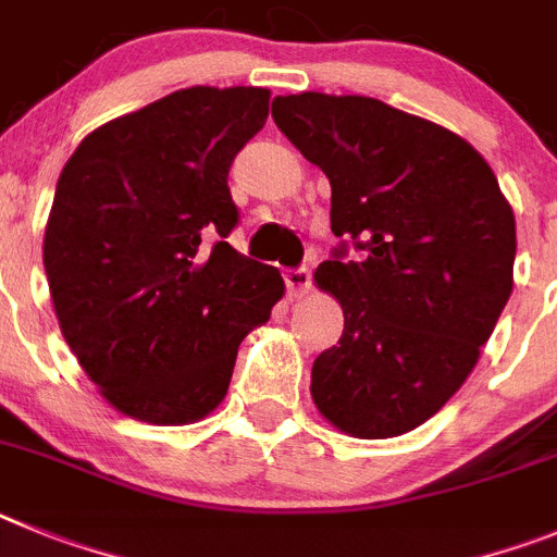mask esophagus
<instances>
[{
	"label": "esophagus",
	"mask_w": 557,
	"mask_h": 557,
	"mask_svg": "<svg viewBox=\"0 0 557 557\" xmlns=\"http://www.w3.org/2000/svg\"><path fill=\"white\" fill-rule=\"evenodd\" d=\"M285 285H288L290 297H305L313 288V277H310L308 269H290V272H285Z\"/></svg>",
	"instance_id": "obj_1"
}]
</instances>
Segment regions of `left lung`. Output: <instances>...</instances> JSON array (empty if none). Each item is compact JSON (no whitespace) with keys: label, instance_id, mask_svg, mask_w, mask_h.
Wrapping results in <instances>:
<instances>
[{"label":"left lung","instance_id":"obj_1","mask_svg":"<svg viewBox=\"0 0 557 557\" xmlns=\"http://www.w3.org/2000/svg\"><path fill=\"white\" fill-rule=\"evenodd\" d=\"M274 124L333 188L330 230L349 235L313 280L344 310L313 360L310 397L355 438L419 428L472 374L513 290L516 219L483 154L453 129L372 97L305 91Z\"/></svg>","mask_w":557,"mask_h":557}]
</instances>
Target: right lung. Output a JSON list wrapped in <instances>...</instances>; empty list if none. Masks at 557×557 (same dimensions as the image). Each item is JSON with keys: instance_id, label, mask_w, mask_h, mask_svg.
<instances>
[{"instance_id": "add662e5", "label": "right lung", "mask_w": 557, "mask_h": 557, "mask_svg": "<svg viewBox=\"0 0 557 557\" xmlns=\"http://www.w3.org/2000/svg\"><path fill=\"white\" fill-rule=\"evenodd\" d=\"M267 88H183L102 124L63 166L44 235L60 333L119 413L199 422L244 335L285 283L224 238L233 158L267 124Z\"/></svg>"}]
</instances>
